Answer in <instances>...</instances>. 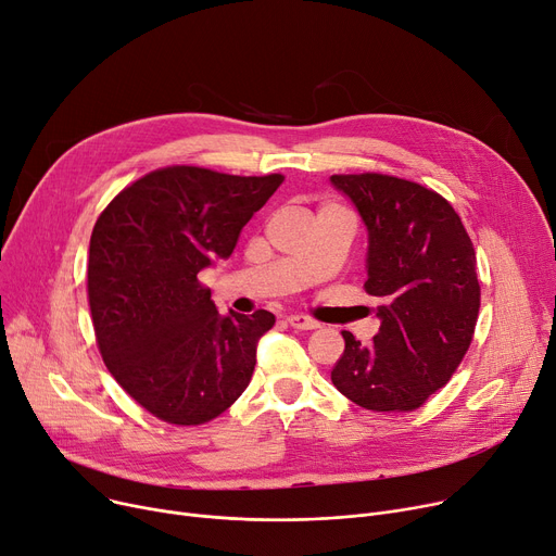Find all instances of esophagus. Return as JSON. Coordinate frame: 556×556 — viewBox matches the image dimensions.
Wrapping results in <instances>:
<instances>
[{
    "label": "esophagus",
    "mask_w": 556,
    "mask_h": 556,
    "mask_svg": "<svg viewBox=\"0 0 556 556\" xmlns=\"http://www.w3.org/2000/svg\"><path fill=\"white\" fill-rule=\"evenodd\" d=\"M287 323L291 325L293 330H316L318 328V320H314L309 316H303V314L287 316Z\"/></svg>",
    "instance_id": "34e87169"
}]
</instances>
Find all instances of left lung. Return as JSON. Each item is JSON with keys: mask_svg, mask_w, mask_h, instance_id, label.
<instances>
[{"mask_svg": "<svg viewBox=\"0 0 556 556\" xmlns=\"http://www.w3.org/2000/svg\"><path fill=\"white\" fill-rule=\"evenodd\" d=\"M368 231L366 291L381 320L372 343L343 332L332 383L368 410H415L469 350L480 285L476 251L453 206L415 181L332 175Z\"/></svg>", "mask_w": 556, "mask_h": 556, "instance_id": "8db88e82", "label": "left lung"}]
</instances>
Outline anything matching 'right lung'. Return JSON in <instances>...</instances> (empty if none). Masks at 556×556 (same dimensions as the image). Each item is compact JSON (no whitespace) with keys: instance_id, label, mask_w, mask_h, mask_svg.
I'll list each match as a JSON object with an SVG mask.
<instances>
[{"instance_id":"right-lung-1","label":"right lung","mask_w":556,"mask_h":556,"mask_svg":"<svg viewBox=\"0 0 556 556\" xmlns=\"http://www.w3.org/2000/svg\"><path fill=\"white\" fill-rule=\"evenodd\" d=\"M280 184L282 175L173 166L127 186L96 219L87 267L96 341L112 377L154 417L194 427L249 386L276 316L219 314L198 274L233 253Z\"/></svg>"}]
</instances>
